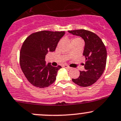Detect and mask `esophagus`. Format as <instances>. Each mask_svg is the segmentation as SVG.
I'll use <instances>...</instances> for the list:
<instances>
[{
    "mask_svg": "<svg viewBox=\"0 0 121 121\" xmlns=\"http://www.w3.org/2000/svg\"><path fill=\"white\" fill-rule=\"evenodd\" d=\"M63 67H64V68H68V69H70V68H71V67H69V66H68V65H63Z\"/></svg>",
    "mask_w": 121,
    "mask_h": 121,
    "instance_id": "1",
    "label": "esophagus"
}]
</instances>
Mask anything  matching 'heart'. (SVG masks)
Segmentation results:
<instances>
[{
    "label": "heart",
    "instance_id": "b5f03b06",
    "mask_svg": "<svg viewBox=\"0 0 121 121\" xmlns=\"http://www.w3.org/2000/svg\"><path fill=\"white\" fill-rule=\"evenodd\" d=\"M79 42H82V40L79 38H74L72 40V43H75Z\"/></svg>",
    "mask_w": 121,
    "mask_h": 121
}]
</instances>
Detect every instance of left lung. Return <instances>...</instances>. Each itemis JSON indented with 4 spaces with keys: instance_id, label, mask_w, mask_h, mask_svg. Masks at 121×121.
<instances>
[{
    "instance_id": "obj_1",
    "label": "left lung",
    "mask_w": 121,
    "mask_h": 121,
    "mask_svg": "<svg viewBox=\"0 0 121 121\" xmlns=\"http://www.w3.org/2000/svg\"><path fill=\"white\" fill-rule=\"evenodd\" d=\"M69 33L83 39L85 42L83 56L85 57V70L80 71L72 82L82 87L95 83L104 72L107 62V50L104 43L95 33L85 30H68Z\"/></svg>"
}]
</instances>
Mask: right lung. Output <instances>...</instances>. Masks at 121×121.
<instances>
[{
    "label": "right lung",
    "instance_id": "1",
    "mask_svg": "<svg viewBox=\"0 0 121 121\" xmlns=\"http://www.w3.org/2000/svg\"><path fill=\"white\" fill-rule=\"evenodd\" d=\"M63 31L42 30L30 34L24 40L20 53L21 69L28 81L34 86L44 88L54 83L60 65L46 64L48 52H54Z\"/></svg>",
    "mask_w": 121,
    "mask_h": 121
}]
</instances>
